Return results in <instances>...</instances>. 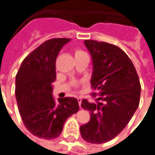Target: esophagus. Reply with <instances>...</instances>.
<instances>
[{
  "label": "esophagus",
  "instance_id": "obj_1",
  "mask_svg": "<svg viewBox=\"0 0 155 155\" xmlns=\"http://www.w3.org/2000/svg\"><path fill=\"white\" fill-rule=\"evenodd\" d=\"M77 100H78V103H79V105H80V107L81 106V102H82V98L81 97H77Z\"/></svg>",
  "mask_w": 155,
  "mask_h": 155
}]
</instances>
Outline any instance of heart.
<instances>
[{"label":"heart","instance_id":"heart-1","mask_svg":"<svg viewBox=\"0 0 155 155\" xmlns=\"http://www.w3.org/2000/svg\"><path fill=\"white\" fill-rule=\"evenodd\" d=\"M82 54H85V52H83L82 51H80V50H76L75 52H74V56L75 57H77V56H80V55H82Z\"/></svg>","mask_w":155,"mask_h":155}]
</instances>
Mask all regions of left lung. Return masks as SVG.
<instances>
[{
    "label": "left lung",
    "mask_w": 155,
    "mask_h": 155,
    "mask_svg": "<svg viewBox=\"0 0 155 155\" xmlns=\"http://www.w3.org/2000/svg\"><path fill=\"white\" fill-rule=\"evenodd\" d=\"M84 44L92 60L91 86L99 97L97 104L82 100L81 107L90 111L91 118L80 130L86 142L104 143L119 135L133 116L141 85L131 60L120 47L92 40Z\"/></svg>",
    "instance_id": "left-lung-1"
}]
</instances>
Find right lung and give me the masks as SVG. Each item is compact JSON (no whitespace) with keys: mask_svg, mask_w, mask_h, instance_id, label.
Listing matches in <instances>:
<instances>
[{"mask_svg":"<svg viewBox=\"0 0 155 155\" xmlns=\"http://www.w3.org/2000/svg\"><path fill=\"white\" fill-rule=\"evenodd\" d=\"M70 39L54 38L42 43L23 61L16 75V99L26 129L34 136L53 139L61 134L66 120L78 112L74 97L52 96L56 59Z\"/></svg>","mask_w":155,"mask_h":155,"instance_id":"right-lung-1","label":"right lung"}]
</instances>
